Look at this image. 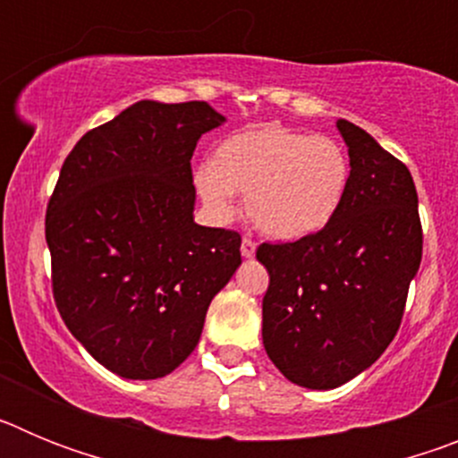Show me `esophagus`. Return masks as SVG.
Returning <instances> with one entry per match:
<instances>
[{
  "mask_svg": "<svg viewBox=\"0 0 458 458\" xmlns=\"http://www.w3.org/2000/svg\"><path fill=\"white\" fill-rule=\"evenodd\" d=\"M254 252H257V242L252 241V238H242V242H241V254L245 259H252L254 257Z\"/></svg>",
  "mask_w": 458,
  "mask_h": 458,
  "instance_id": "34e87169",
  "label": "esophagus"
}]
</instances>
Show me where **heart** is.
Here are the masks:
<instances>
[{
    "label": "heart",
    "mask_w": 458,
    "mask_h": 458,
    "mask_svg": "<svg viewBox=\"0 0 458 458\" xmlns=\"http://www.w3.org/2000/svg\"><path fill=\"white\" fill-rule=\"evenodd\" d=\"M351 163L337 140L268 123L226 137L213 163L194 172V188L217 220H229L236 190L268 236L298 241L321 232L349 190Z\"/></svg>",
    "instance_id": "b5f03b06"
}]
</instances>
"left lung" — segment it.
<instances>
[{
  "mask_svg": "<svg viewBox=\"0 0 458 458\" xmlns=\"http://www.w3.org/2000/svg\"><path fill=\"white\" fill-rule=\"evenodd\" d=\"M346 197L321 232L261 242L264 346L291 383L333 390L371 367L402 326L422 261L418 190L402 160L346 119Z\"/></svg>",
  "mask_w": 458,
  "mask_h": 458,
  "instance_id": "8db88e82",
  "label": "left lung"
}]
</instances>
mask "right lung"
<instances>
[{
    "instance_id": "obj_1",
    "label": "right lung",
    "mask_w": 458,
    "mask_h": 458,
    "mask_svg": "<svg viewBox=\"0 0 458 458\" xmlns=\"http://www.w3.org/2000/svg\"><path fill=\"white\" fill-rule=\"evenodd\" d=\"M220 123L204 100H140L64 160L46 216L52 293L72 337L116 376L172 374L241 266V233L192 217L190 160Z\"/></svg>"
}]
</instances>
